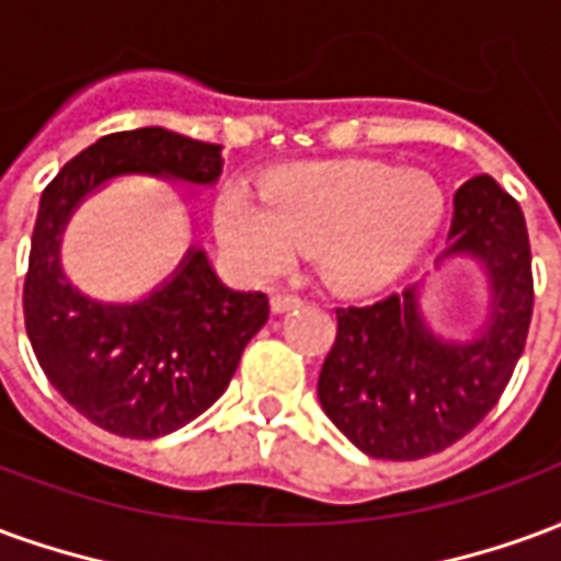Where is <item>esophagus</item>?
I'll list each match as a JSON object with an SVG mask.
<instances>
[{
  "mask_svg": "<svg viewBox=\"0 0 561 561\" xmlns=\"http://www.w3.org/2000/svg\"><path fill=\"white\" fill-rule=\"evenodd\" d=\"M300 306V297H294V294H273L270 297V309L282 316V312H288V309H297Z\"/></svg>",
  "mask_w": 561,
  "mask_h": 561,
  "instance_id": "34e87169",
  "label": "esophagus"
}]
</instances>
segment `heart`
<instances>
[{"mask_svg":"<svg viewBox=\"0 0 561 561\" xmlns=\"http://www.w3.org/2000/svg\"><path fill=\"white\" fill-rule=\"evenodd\" d=\"M445 216V188L430 171L385 161H321L273 176L264 197L225 188L216 233L252 276H273L304 249L348 291H378L409 270Z\"/></svg>","mask_w":561,"mask_h":561,"instance_id":"obj_1","label":"heart"}]
</instances>
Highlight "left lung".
<instances>
[{
	"mask_svg": "<svg viewBox=\"0 0 561 561\" xmlns=\"http://www.w3.org/2000/svg\"><path fill=\"white\" fill-rule=\"evenodd\" d=\"M450 240L438 264L471 257L490 285L478 336H435L423 321L417 288L336 309V340L318 376V400L369 457L421 459L459 442L499 402L526 345L535 291L517 201L493 176H471L454 195Z\"/></svg>",
	"mask_w": 561,
	"mask_h": 561,
	"instance_id": "8db88e82",
	"label": "left lung"
}]
</instances>
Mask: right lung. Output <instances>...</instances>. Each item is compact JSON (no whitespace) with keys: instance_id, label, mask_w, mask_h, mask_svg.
I'll return each mask as SVG.
<instances>
[{"instance_id":"right-lung-1","label":"right lung","mask_w":561,"mask_h":561,"mask_svg":"<svg viewBox=\"0 0 561 561\" xmlns=\"http://www.w3.org/2000/svg\"><path fill=\"white\" fill-rule=\"evenodd\" d=\"M126 173L213 185L221 147L149 126L99 138L68 161L38 204L23 318L44 376L71 409L123 438H159L225 393L270 300L221 285L195 245L138 304L80 294L62 273V231L83 197Z\"/></svg>"}]
</instances>
